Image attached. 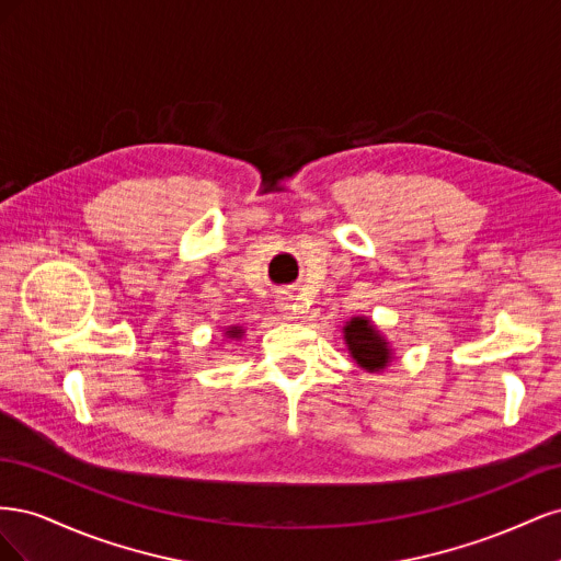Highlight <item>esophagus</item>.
Segmentation results:
<instances>
[{"mask_svg": "<svg viewBox=\"0 0 561 561\" xmlns=\"http://www.w3.org/2000/svg\"><path fill=\"white\" fill-rule=\"evenodd\" d=\"M278 309L283 311V316H285V318H295V316L299 313V307H297V299H295V295H290V293H283V295L278 297Z\"/></svg>", "mask_w": 561, "mask_h": 561, "instance_id": "34e87169", "label": "esophagus"}]
</instances>
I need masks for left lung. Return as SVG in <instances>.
Here are the masks:
<instances>
[{"label":"left lung","instance_id":"1","mask_svg":"<svg viewBox=\"0 0 561 561\" xmlns=\"http://www.w3.org/2000/svg\"><path fill=\"white\" fill-rule=\"evenodd\" d=\"M344 339H346L348 351L355 358V363H358L360 367L379 371L388 365L390 351L383 342V336H379V332L375 330V325H371L369 320L353 318L344 328Z\"/></svg>","mask_w":561,"mask_h":561}]
</instances>
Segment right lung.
Listing matches in <instances>:
<instances>
[{"mask_svg": "<svg viewBox=\"0 0 561 561\" xmlns=\"http://www.w3.org/2000/svg\"><path fill=\"white\" fill-rule=\"evenodd\" d=\"M227 334H229V336H241V330H239V328H231Z\"/></svg>", "mask_w": 561, "mask_h": 561, "instance_id": "add662e5", "label": "right lung"}]
</instances>
